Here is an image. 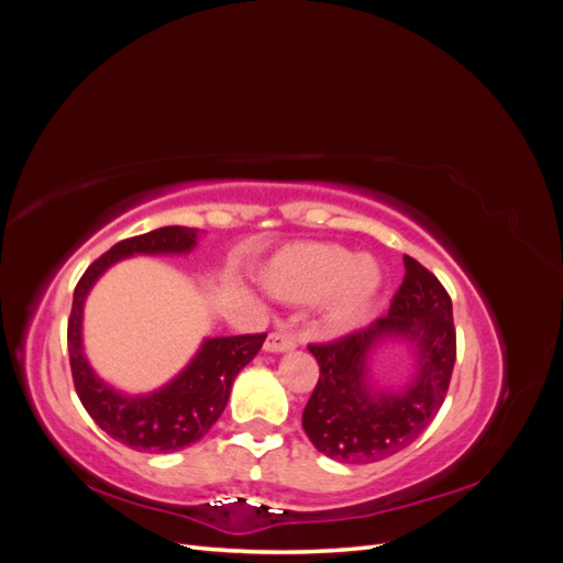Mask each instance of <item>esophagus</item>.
<instances>
[{"instance_id": "1", "label": "esophagus", "mask_w": 563, "mask_h": 563, "mask_svg": "<svg viewBox=\"0 0 563 563\" xmlns=\"http://www.w3.org/2000/svg\"><path fill=\"white\" fill-rule=\"evenodd\" d=\"M265 350L267 352H291V350H296V338L291 333L275 331V333L267 335Z\"/></svg>"}]
</instances>
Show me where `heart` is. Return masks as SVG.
Listing matches in <instances>:
<instances>
[{
    "mask_svg": "<svg viewBox=\"0 0 563 563\" xmlns=\"http://www.w3.org/2000/svg\"><path fill=\"white\" fill-rule=\"evenodd\" d=\"M269 294L294 302L319 298V314L333 331L366 321L383 291V269L373 255L327 242H298L279 249L263 267Z\"/></svg>",
    "mask_w": 563,
    "mask_h": 563,
    "instance_id": "heart-1",
    "label": "heart"
}]
</instances>
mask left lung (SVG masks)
Returning a JSON list of instances; mask_svg holds the SVG:
<instances>
[{
    "label": "left lung",
    "instance_id": "left-lung-1",
    "mask_svg": "<svg viewBox=\"0 0 563 563\" xmlns=\"http://www.w3.org/2000/svg\"><path fill=\"white\" fill-rule=\"evenodd\" d=\"M406 275L387 317L327 345H310L319 380L302 411L314 449L347 465L378 463L411 446L446 399L455 364L453 305L430 269L404 255ZM389 339L412 345L417 368L397 390L369 378V356Z\"/></svg>",
    "mask_w": 563,
    "mask_h": 563
}]
</instances>
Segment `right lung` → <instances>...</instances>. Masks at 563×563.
I'll list each match as a JSON object with an SVG mask.
<instances>
[{"label":"right lung","instance_id":"add662e5","mask_svg":"<svg viewBox=\"0 0 563 563\" xmlns=\"http://www.w3.org/2000/svg\"><path fill=\"white\" fill-rule=\"evenodd\" d=\"M199 230L168 225L114 244L84 272L67 321V350L79 401L103 432L133 451L174 453L207 434L225 411L232 383L258 350L267 333L203 338L197 354L176 378L147 395L114 389L91 368L84 354V302L106 272L131 255H183L197 246Z\"/></svg>","mask_w":563,"mask_h":563}]
</instances>
